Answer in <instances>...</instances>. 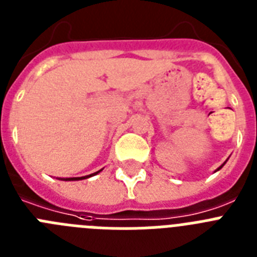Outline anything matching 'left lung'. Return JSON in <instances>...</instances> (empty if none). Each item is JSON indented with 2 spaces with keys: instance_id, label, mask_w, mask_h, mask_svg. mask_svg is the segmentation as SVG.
<instances>
[{
  "instance_id": "obj_1",
  "label": "left lung",
  "mask_w": 257,
  "mask_h": 257,
  "mask_svg": "<svg viewBox=\"0 0 257 257\" xmlns=\"http://www.w3.org/2000/svg\"><path fill=\"white\" fill-rule=\"evenodd\" d=\"M225 163H226V161H225V162H224V163H222V165H221V166H220V167H219V169H217V171H219V170H220V169H221V167H222V166H224V165H225Z\"/></svg>"
}]
</instances>
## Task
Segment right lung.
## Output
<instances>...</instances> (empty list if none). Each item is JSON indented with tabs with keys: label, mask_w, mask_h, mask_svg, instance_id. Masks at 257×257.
Masks as SVG:
<instances>
[{
	"label": "right lung",
	"mask_w": 257,
	"mask_h": 257,
	"mask_svg": "<svg viewBox=\"0 0 257 257\" xmlns=\"http://www.w3.org/2000/svg\"><path fill=\"white\" fill-rule=\"evenodd\" d=\"M101 170H103V169H101ZM101 170H99V171H97V172H95V174L87 175V176H82V178H68V179H63V180H82V179H86V178H91L92 175H96V174H99V172H100Z\"/></svg>",
	"instance_id": "add662e5"
}]
</instances>
